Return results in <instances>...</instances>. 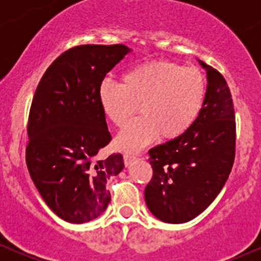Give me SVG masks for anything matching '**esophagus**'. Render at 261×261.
I'll return each instance as SVG.
<instances>
[{"instance_id": "34e87169", "label": "esophagus", "mask_w": 261, "mask_h": 261, "mask_svg": "<svg viewBox=\"0 0 261 261\" xmlns=\"http://www.w3.org/2000/svg\"><path fill=\"white\" fill-rule=\"evenodd\" d=\"M136 160V156L133 154H127V152H125L123 154V163H125L126 167H128L130 164H133V162H135Z\"/></svg>"}]
</instances>
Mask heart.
<instances>
[{"mask_svg": "<svg viewBox=\"0 0 261 261\" xmlns=\"http://www.w3.org/2000/svg\"><path fill=\"white\" fill-rule=\"evenodd\" d=\"M207 82L194 67L169 60H154L125 72L121 84L106 80L98 91L105 116L116 127H123L116 139L118 149L133 151L151 143L181 138L194 125L203 109Z\"/></svg>", "mask_w": 261, "mask_h": 261, "instance_id": "1", "label": "heart"}]
</instances>
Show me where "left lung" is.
<instances>
[{
    "instance_id": "obj_1",
    "label": "left lung",
    "mask_w": 261,
    "mask_h": 261,
    "mask_svg": "<svg viewBox=\"0 0 261 261\" xmlns=\"http://www.w3.org/2000/svg\"><path fill=\"white\" fill-rule=\"evenodd\" d=\"M207 70L203 109L188 133L149 150L152 178L145 188L150 212L167 223H184L202 213L225 186L235 160L236 122L223 75Z\"/></svg>"
}]
</instances>
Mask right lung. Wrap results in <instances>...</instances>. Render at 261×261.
I'll return each mask as SVG.
<instances>
[{"label": "right lung", "mask_w": 261, "mask_h": 261, "mask_svg": "<svg viewBox=\"0 0 261 261\" xmlns=\"http://www.w3.org/2000/svg\"><path fill=\"white\" fill-rule=\"evenodd\" d=\"M128 51L122 44L70 48L50 64L34 94L26 165L49 208L67 222L98 217L111 201L107 180L123 169L120 152L97 158L112 139L98 91Z\"/></svg>", "instance_id": "add662e5"}]
</instances>
